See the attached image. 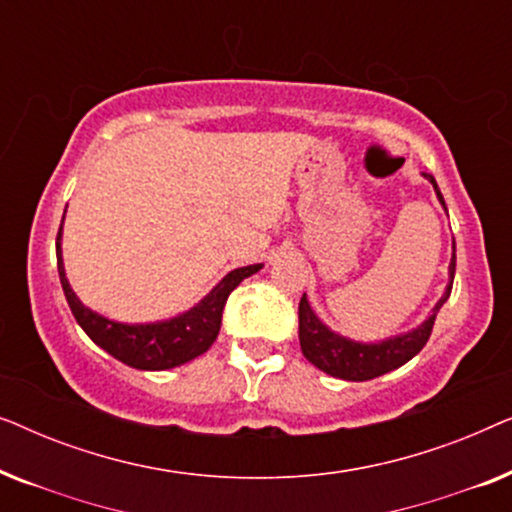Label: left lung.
Returning a JSON list of instances; mask_svg holds the SVG:
<instances>
[{"label": "left lung", "mask_w": 512, "mask_h": 512, "mask_svg": "<svg viewBox=\"0 0 512 512\" xmlns=\"http://www.w3.org/2000/svg\"><path fill=\"white\" fill-rule=\"evenodd\" d=\"M426 179L431 181L433 188H436L438 200L443 202V193L436 184V179L431 174H424ZM454 268H457V256H452L450 263V286H447L445 296L438 300V305L433 307V314L424 321L417 331L408 335H398V338L384 340L380 345H361V342H352L342 335L328 331V328L317 319V314L312 312L310 303H307L305 293L300 298L298 305V338H300V349H303L305 359L314 363L324 373L340 377V380H352V382H363L373 380V377H380L389 370L401 368L403 363H408L412 356L422 352L426 340L431 338L433 324H436V314L447 298H450L452 282H454Z\"/></svg>", "instance_id": "1"}]
</instances>
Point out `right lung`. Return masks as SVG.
<instances>
[{
  "label": "right lung",
  "instance_id": "1",
  "mask_svg": "<svg viewBox=\"0 0 512 512\" xmlns=\"http://www.w3.org/2000/svg\"><path fill=\"white\" fill-rule=\"evenodd\" d=\"M60 235L62 226L58 230L55 251H58L60 284L74 319L79 321V326L88 333V338L95 345H100L114 359L123 361L125 366L139 370H167L205 354L212 347L216 335H219L223 307H226L228 296L242 279H247L249 275L261 270V263L233 270L230 275L221 279V284L214 286V291L200 305H195L191 312L181 314L177 319L139 326L116 324V321L104 319L100 314L90 312L88 307H83L81 300L69 289L65 268H62Z\"/></svg>",
  "mask_w": 512,
  "mask_h": 512
}]
</instances>
